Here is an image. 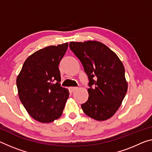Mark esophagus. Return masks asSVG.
I'll return each mask as SVG.
<instances>
[{
    "instance_id": "esophagus-1",
    "label": "esophagus",
    "mask_w": 152,
    "mask_h": 152,
    "mask_svg": "<svg viewBox=\"0 0 152 152\" xmlns=\"http://www.w3.org/2000/svg\"><path fill=\"white\" fill-rule=\"evenodd\" d=\"M77 89H78V87H70V90L72 92H74L75 91H76Z\"/></svg>"
}]
</instances>
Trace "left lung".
<instances>
[{"label":"left lung","mask_w":152,"mask_h":152,"mask_svg":"<svg viewBox=\"0 0 152 152\" xmlns=\"http://www.w3.org/2000/svg\"><path fill=\"white\" fill-rule=\"evenodd\" d=\"M70 50L81 61L88 77V99L81 104L84 113L96 121L113 117L127 91L125 68L114 51L96 41L72 42Z\"/></svg>","instance_id":"1"}]
</instances>
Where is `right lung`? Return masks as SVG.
<instances>
[{
  "instance_id": "right-lung-1",
  "label": "right lung",
  "mask_w": 152,
  "mask_h": 152,
  "mask_svg": "<svg viewBox=\"0 0 152 152\" xmlns=\"http://www.w3.org/2000/svg\"><path fill=\"white\" fill-rule=\"evenodd\" d=\"M68 43L50 45L29 56L17 78L18 94L27 113L43 123L53 122L62 114L69 97L60 86L58 66Z\"/></svg>"
}]
</instances>
